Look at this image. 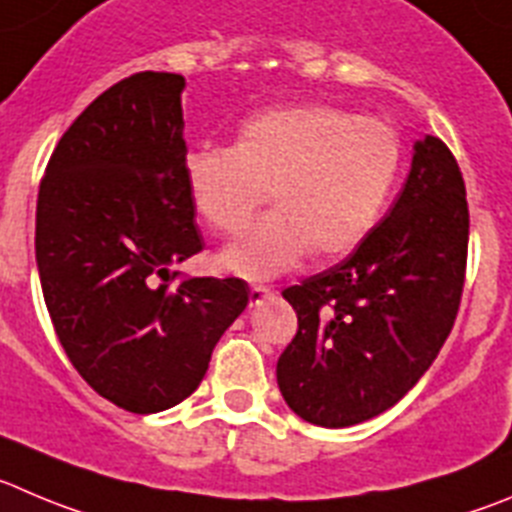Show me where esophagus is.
Returning <instances> with one entry per match:
<instances>
[{
	"label": "esophagus",
	"instance_id": "esophagus-1",
	"mask_svg": "<svg viewBox=\"0 0 512 512\" xmlns=\"http://www.w3.org/2000/svg\"><path fill=\"white\" fill-rule=\"evenodd\" d=\"M270 293H272L270 285H257V283L250 285V303L257 305L260 300H265Z\"/></svg>",
	"mask_w": 512,
	"mask_h": 512
}]
</instances>
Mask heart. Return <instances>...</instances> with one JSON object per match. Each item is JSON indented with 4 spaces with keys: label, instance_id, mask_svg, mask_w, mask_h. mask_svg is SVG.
<instances>
[{
    "label": "heart",
    "instance_id": "obj_1",
    "mask_svg": "<svg viewBox=\"0 0 512 512\" xmlns=\"http://www.w3.org/2000/svg\"><path fill=\"white\" fill-rule=\"evenodd\" d=\"M401 136L381 118L338 105H298L257 116L232 148H194L184 184L212 232L237 237L219 262L242 278H275L305 255L318 262L356 250L379 222L401 169Z\"/></svg>",
    "mask_w": 512,
    "mask_h": 512
}]
</instances>
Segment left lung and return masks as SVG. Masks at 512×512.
Masks as SVG:
<instances>
[{
	"mask_svg": "<svg viewBox=\"0 0 512 512\" xmlns=\"http://www.w3.org/2000/svg\"><path fill=\"white\" fill-rule=\"evenodd\" d=\"M470 209L457 159L439 138L414 146L386 217L328 270L283 290L298 333L278 386L298 417L351 427L394 407L432 366L460 310Z\"/></svg>",
	"mask_w": 512,
	"mask_h": 512,
	"instance_id": "obj_1",
	"label": "left lung"
}]
</instances>
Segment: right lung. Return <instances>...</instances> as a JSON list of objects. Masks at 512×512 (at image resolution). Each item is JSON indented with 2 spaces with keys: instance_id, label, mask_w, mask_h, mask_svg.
Instances as JSON below:
<instances>
[{
  "instance_id": "obj_1",
  "label": "right lung",
  "mask_w": 512,
  "mask_h": 512,
  "mask_svg": "<svg viewBox=\"0 0 512 512\" xmlns=\"http://www.w3.org/2000/svg\"><path fill=\"white\" fill-rule=\"evenodd\" d=\"M184 75H128L62 133L37 194L35 252L57 341L133 414L176 407L250 303L240 278L169 265L204 250L184 184Z\"/></svg>"
}]
</instances>
